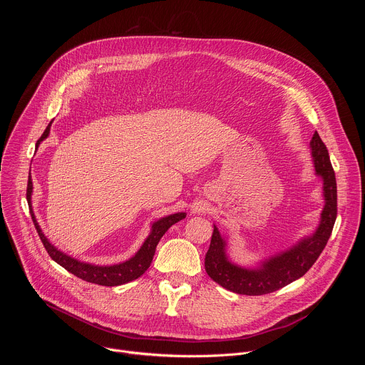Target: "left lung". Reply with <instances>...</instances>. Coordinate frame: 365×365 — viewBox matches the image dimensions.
<instances>
[{"instance_id": "obj_1", "label": "left lung", "mask_w": 365, "mask_h": 365, "mask_svg": "<svg viewBox=\"0 0 365 365\" xmlns=\"http://www.w3.org/2000/svg\"><path fill=\"white\" fill-rule=\"evenodd\" d=\"M315 169L324 179L325 207L317 232L302 240L286 252L272 257L258 269H244L228 262L225 241L214 227L211 245L205 255V270L214 282L238 294L259 296L273 293L300 279L324 251L336 220V179L327 145L315 133L310 141Z\"/></svg>"}]
</instances>
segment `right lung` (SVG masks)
I'll return each instance as SVG.
<instances>
[{
  "instance_id": "obj_1",
  "label": "right lung",
  "mask_w": 365,
  "mask_h": 365,
  "mask_svg": "<svg viewBox=\"0 0 365 365\" xmlns=\"http://www.w3.org/2000/svg\"><path fill=\"white\" fill-rule=\"evenodd\" d=\"M50 125L51 123L47 125V128L44 130L43 135L37 140V147L40 144V141H43L50 131ZM31 192H33V185L31 182H29L27 185V200L30 203L31 207ZM186 217L185 212H179V214H173L169 217H165L162 220H159L158 222H154L151 225V232L147 237V240L144 241V244L141 245V248L138 250V252L130 258L128 262H124L121 264H114V266H93V264H86L82 262H78V259L66 255L65 252L59 251L58 248H55L51 245L47 238L44 237V234L41 232L36 217L31 211V220L33 224L37 230V234L46 248V251L48 252L50 258L55 259L58 264H61L63 269H66L69 273L75 274L76 277L89 282V283H95L99 286H120L124 283H128L131 280L138 279L141 274H144V272L150 267L153 257L155 252V247H158L160 238L165 235V232L176 222H179L180 220H183Z\"/></svg>"
}]
</instances>
